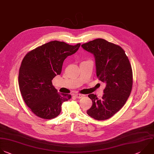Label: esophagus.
Instances as JSON below:
<instances>
[{
	"label": "esophagus",
	"instance_id": "obj_1",
	"mask_svg": "<svg viewBox=\"0 0 154 154\" xmlns=\"http://www.w3.org/2000/svg\"><path fill=\"white\" fill-rule=\"evenodd\" d=\"M75 97H76L77 98H82L83 96V95H82V94H75Z\"/></svg>",
	"mask_w": 154,
	"mask_h": 154
}]
</instances>
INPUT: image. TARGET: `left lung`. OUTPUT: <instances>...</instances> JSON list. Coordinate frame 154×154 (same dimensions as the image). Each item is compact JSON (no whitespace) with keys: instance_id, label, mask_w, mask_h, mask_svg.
I'll list each match as a JSON object with an SVG mask.
<instances>
[{"instance_id":"1","label":"left lung","mask_w":154,"mask_h":154,"mask_svg":"<svg viewBox=\"0 0 154 154\" xmlns=\"http://www.w3.org/2000/svg\"><path fill=\"white\" fill-rule=\"evenodd\" d=\"M82 47L94 55L96 75L106 83L101 98L94 94L88 95L92 105L87 114L97 120H107L124 106L130 95L133 83L131 65L120 46L105 39H95Z\"/></svg>"}]
</instances>
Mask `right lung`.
I'll return each instance as SVG.
<instances>
[{"label":"right lung","instance_id":"obj_1","mask_svg":"<svg viewBox=\"0 0 154 154\" xmlns=\"http://www.w3.org/2000/svg\"><path fill=\"white\" fill-rule=\"evenodd\" d=\"M80 46L51 41L31 51L23 58L19 72V89L25 103L37 117H57L62 103L71 98L70 94L59 93L52 80L60 74L65 59L75 53Z\"/></svg>","mask_w":154,"mask_h":154}]
</instances>
